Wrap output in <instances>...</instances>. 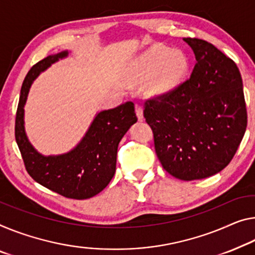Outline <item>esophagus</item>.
<instances>
[{"label": "esophagus", "mask_w": 255, "mask_h": 255, "mask_svg": "<svg viewBox=\"0 0 255 255\" xmlns=\"http://www.w3.org/2000/svg\"><path fill=\"white\" fill-rule=\"evenodd\" d=\"M135 114L140 121L143 120V109L140 104H135Z\"/></svg>", "instance_id": "obj_1"}]
</instances>
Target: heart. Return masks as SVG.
<instances>
[{
  "label": "heart",
  "instance_id": "heart-1",
  "mask_svg": "<svg viewBox=\"0 0 255 255\" xmlns=\"http://www.w3.org/2000/svg\"><path fill=\"white\" fill-rule=\"evenodd\" d=\"M188 72V60L181 51H171L156 45L143 53L132 66L130 80L140 83L152 76L150 88L154 92L171 91L181 83Z\"/></svg>",
  "mask_w": 255,
  "mask_h": 255
}]
</instances>
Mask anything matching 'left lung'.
Returning <instances> with one entry per match:
<instances>
[{
    "mask_svg": "<svg viewBox=\"0 0 255 255\" xmlns=\"http://www.w3.org/2000/svg\"><path fill=\"white\" fill-rule=\"evenodd\" d=\"M183 40L194 51L193 73L177 88L144 101L143 117L164 170L191 181L217 174L232 162L248 112L234 60L201 38Z\"/></svg>",
    "mask_w": 255,
    "mask_h": 255,
    "instance_id": "obj_1",
    "label": "left lung"
}]
</instances>
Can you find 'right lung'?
<instances>
[{
  "label": "right lung",
  "instance_id": "1",
  "mask_svg": "<svg viewBox=\"0 0 255 255\" xmlns=\"http://www.w3.org/2000/svg\"><path fill=\"white\" fill-rule=\"evenodd\" d=\"M67 51L52 54L35 64L23 80L15 113L14 135L26 171L35 181L64 197L87 199L104 190L116 171L117 147L136 122L134 104L100 112L77 147L67 154L42 156L34 149L23 128V106L33 81L38 74L67 56Z\"/></svg>",
  "mask_w": 255,
  "mask_h": 255
}]
</instances>
